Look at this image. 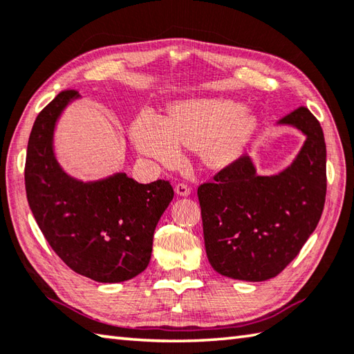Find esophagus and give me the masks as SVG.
Masks as SVG:
<instances>
[{
    "label": "esophagus",
    "instance_id": "1",
    "mask_svg": "<svg viewBox=\"0 0 354 354\" xmlns=\"http://www.w3.org/2000/svg\"><path fill=\"white\" fill-rule=\"evenodd\" d=\"M175 192H176L178 196H189L192 190H190L189 185L181 183V184H178V185L175 187Z\"/></svg>",
    "mask_w": 354,
    "mask_h": 354
}]
</instances>
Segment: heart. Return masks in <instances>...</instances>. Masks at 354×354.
Wrapping results in <instances>:
<instances>
[{
    "label": "heart",
    "mask_w": 354,
    "mask_h": 354,
    "mask_svg": "<svg viewBox=\"0 0 354 354\" xmlns=\"http://www.w3.org/2000/svg\"><path fill=\"white\" fill-rule=\"evenodd\" d=\"M254 118L234 102L207 100L187 104L170 118L145 110L136 118L131 133L144 155L162 164H176L183 147L204 145L212 164H224L250 138Z\"/></svg>",
    "instance_id": "b5f03b06"
}]
</instances>
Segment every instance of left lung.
<instances>
[{"mask_svg": "<svg viewBox=\"0 0 354 354\" xmlns=\"http://www.w3.org/2000/svg\"><path fill=\"white\" fill-rule=\"evenodd\" d=\"M278 126L306 136L288 167L258 175L253 158L244 155L198 189L207 258L227 278H274L296 258L321 219L327 193L321 124L308 109L299 107Z\"/></svg>", "mask_w": 354, "mask_h": 354, "instance_id": "left-lung-1", "label": "left lung"}]
</instances>
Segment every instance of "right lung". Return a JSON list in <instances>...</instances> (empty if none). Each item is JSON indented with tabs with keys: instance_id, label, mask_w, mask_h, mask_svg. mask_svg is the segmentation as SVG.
Returning a JSON list of instances; mask_svg holds the SVG:
<instances>
[{
	"instance_id": "add662e5",
	"label": "right lung",
	"mask_w": 354,
	"mask_h": 354,
	"mask_svg": "<svg viewBox=\"0 0 354 354\" xmlns=\"http://www.w3.org/2000/svg\"><path fill=\"white\" fill-rule=\"evenodd\" d=\"M78 92L66 90L38 115L26 156V193L39 230L73 272L102 283L147 268L159 218L173 199L167 181L140 184L124 171L82 181L61 167L55 130Z\"/></svg>"
}]
</instances>
